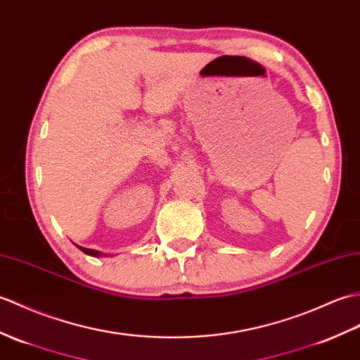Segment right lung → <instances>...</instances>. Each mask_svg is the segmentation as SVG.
Wrapping results in <instances>:
<instances>
[{"label": "right lung", "mask_w": 360, "mask_h": 360, "mask_svg": "<svg viewBox=\"0 0 360 360\" xmlns=\"http://www.w3.org/2000/svg\"><path fill=\"white\" fill-rule=\"evenodd\" d=\"M79 250H81V252H84L86 255H89V256H101V253H99L98 250H90V248H84V247H79Z\"/></svg>", "instance_id": "add662e5"}]
</instances>
